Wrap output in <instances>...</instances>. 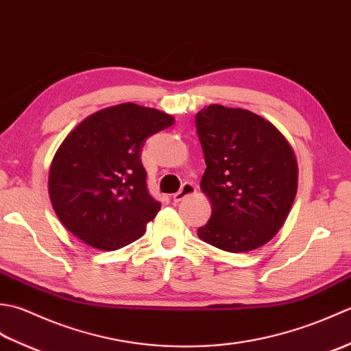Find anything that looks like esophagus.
<instances>
[{
  "label": "esophagus",
  "mask_w": 351,
  "mask_h": 351,
  "mask_svg": "<svg viewBox=\"0 0 351 351\" xmlns=\"http://www.w3.org/2000/svg\"><path fill=\"white\" fill-rule=\"evenodd\" d=\"M196 191H197V189H196L195 184L185 182V184H182L181 190L178 191V193H175V195H173V200H175V202H181V200H184L185 197L195 195Z\"/></svg>",
  "instance_id": "obj_1"
}]
</instances>
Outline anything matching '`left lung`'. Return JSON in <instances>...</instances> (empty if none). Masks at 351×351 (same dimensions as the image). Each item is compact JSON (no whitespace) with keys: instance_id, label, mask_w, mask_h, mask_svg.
<instances>
[{"instance_id":"1","label":"left lung","mask_w":351,"mask_h":351,"mask_svg":"<svg viewBox=\"0 0 351 351\" xmlns=\"http://www.w3.org/2000/svg\"><path fill=\"white\" fill-rule=\"evenodd\" d=\"M206 170L200 190L211 217L200 240L230 253L263 247L279 232L295 199L299 164L268 119L211 104L196 114Z\"/></svg>"}]
</instances>
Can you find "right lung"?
<instances>
[{
	"label": "right lung",
	"instance_id": "add662e5",
	"mask_svg": "<svg viewBox=\"0 0 351 351\" xmlns=\"http://www.w3.org/2000/svg\"><path fill=\"white\" fill-rule=\"evenodd\" d=\"M173 123L171 114L132 102L81 121L49 166V199L63 226L98 250L138 240L161 208L146 189L141 147Z\"/></svg>",
	"mask_w": 351,
	"mask_h": 351
}]
</instances>
